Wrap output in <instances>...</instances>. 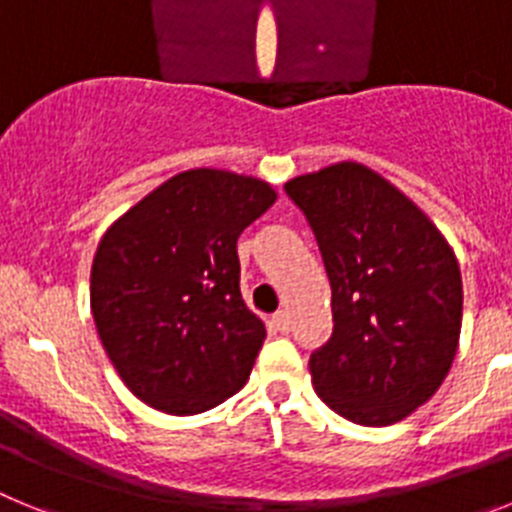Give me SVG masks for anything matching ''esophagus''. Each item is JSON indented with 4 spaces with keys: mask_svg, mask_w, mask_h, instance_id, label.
<instances>
[{
    "mask_svg": "<svg viewBox=\"0 0 512 512\" xmlns=\"http://www.w3.org/2000/svg\"><path fill=\"white\" fill-rule=\"evenodd\" d=\"M269 323H271V328L277 330V333H287V330H289V312L287 310L274 312Z\"/></svg>",
    "mask_w": 512,
    "mask_h": 512,
    "instance_id": "obj_1",
    "label": "esophagus"
}]
</instances>
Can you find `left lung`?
Segmentation results:
<instances>
[{"instance_id":"1","label":"left lung","mask_w":512,"mask_h":512,"mask_svg":"<svg viewBox=\"0 0 512 512\" xmlns=\"http://www.w3.org/2000/svg\"><path fill=\"white\" fill-rule=\"evenodd\" d=\"M284 192L315 233L333 333L310 354L315 392L359 425H392L441 387L461 330L454 251L413 202L361 164L297 176Z\"/></svg>"}]
</instances>
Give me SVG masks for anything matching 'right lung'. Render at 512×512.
Returning <instances> with one entry per match:
<instances>
[{
    "mask_svg": "<svg viewBox=\"0 0 512 512\" xmlns=\"http://www.w3.org/2000/svg\"><path fill=\"white\" fill-rule=\"evenodd\" d=\"M274 200V189L253 176L192 169L104 233L92 315L138 400L194 415L246 384L266 328L243 302L238 238Z\"/></svg>",
    "mask_w": 512,
    "mask_h": 512,
    "instance_id": "add662e5",
    "label": "right lung"
}]
</instances>
